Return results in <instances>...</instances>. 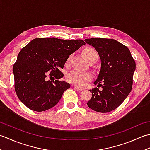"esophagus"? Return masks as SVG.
<instances>
[{
	"label": "esophagus",
	"mask_w": 150,
	"mask_h": 150,
	"mask_svg": "<svg viewBox=\"0 0 150 150\" xmlns=\"http://www.w3.org/2000/svg\"><path fill=\"white\" fill-rule=\"evenodd\" d=\"M74 88H75V90H77V91H82V90H83V89H82V88L78 87V86H75Z\"/></svg>",
	"instance_id": "obj_1"
}]
</instances>
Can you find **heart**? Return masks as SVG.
Wrapping results in <instances>:
<instances>
[{"label":"heart","instance_id":"1","mask_svg":"<svg viewBox=\"0 0 150 150\" xmlns=\"http://www.w3.org/2000/svg\"><path fill=\"white\" fill-rule=\"evenodd\" d=\"M83 54L88 62L95 57H98L97 52L93 48L86 49L83 52ZM70 59H71V56H69L67 59V64L69 62ZM91 79L92 76L90 73L81 72L77 71V70H73V71L68 73L66 75L67 81L70 83L79 86H84Z\"/></svg>","mask_w":150,"mask_h":150}]
</instances>
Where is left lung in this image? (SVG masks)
Returning <instances> with one entry per match:
<instances>
[{"label":"left lung","instance_id":"1","mask_svg":"<svg viewBox=\"0 0 150 150\" xmlns=\"http://www.w3.org/2000/svg\"><path fill=\"white\" fill-rule=\"evenodd\" d=\"M95 47L101 60L97 80L98 88L90 91L88 107L100 113H108L122 104L131 92L135 62L128 47L112 39L91 38L84 40ZM100 86L101 90L98 87Z\"/></svg>","mask_w":150,"mask_h":150}]
</instances>
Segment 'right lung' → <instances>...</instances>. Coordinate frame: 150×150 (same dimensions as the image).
Instances as JSON below:
<instances>
[{
    "label": "right lung",
    "mask_w": 150,
    "mask_h": 150,
    "mask_svg": "<svg viewBox=\"0 0 150 150\" xmlns=\"http://www.w3.org/2000/svg\"><path fill=\"white\" fill-rule=\"evenodd\" d=\"M86 43L81 39L66 40L55 37L36 38L19 52L13 64L15 90L29 109L43 111L55 106L70 84L59 79L69 55ZM54 76L55 81H47Z\"/></svg>",
    "instance_id": "obj_1"
}]
</instances>
